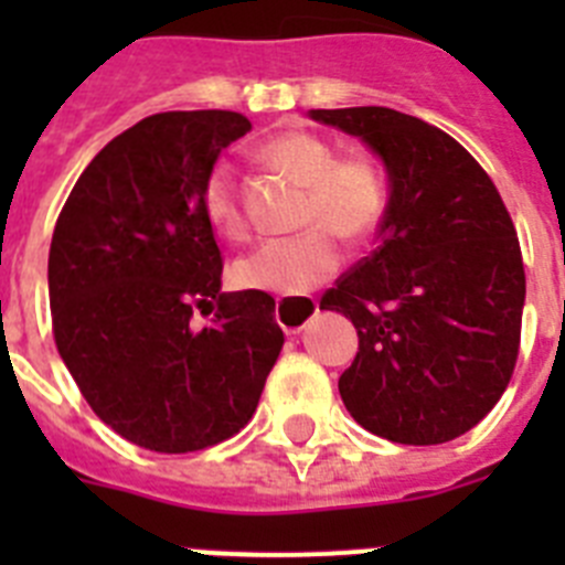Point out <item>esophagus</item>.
Returning <instances> with one entry per match:
<instances>
[{"label":"esophagus","instance_id":"esophagus-1","mask_svg":"<svg viewBox=\"0 0 565 565\" xmlns=\"http://www.w3.org/2000/svg\"><path fill=\"white\" fill-rule=\"evenodd\" d=\"M319 311L317 299L313 297H279L274 306V317L277 326L286 333H299Z\"/></svg>","mask_w":565,"mask_h":565}]
</instances>
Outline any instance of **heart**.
Returning <instances> with one entry per match:
<instances>
[{"label": "heart", "instance_id": "heart-1", "mask_svg": "<svg viewBox=\"0 0 565 565\" xmlns=\"http://www.w3.org/2000/svg\"><path fill=\"white\" fill-rule=\"evenodd\" d=\"M259 154L274 169L308 189L306 226L297 237H274L234 259L232 277L239 288L294 297L322 286L342 263L339 243L331 232L348 239H362L376 232L387 209L384 172L367 158H342L331 141L306 129H286L268 138ZM203 212L209 223L226 237L246 234V217L239 212L234 174L226 163L209 172L203 186Z\"/></svg>", "mask_w": 565, "mask_h": 565}]
</instances>
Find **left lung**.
<instances>
[{
  "mask_svg": "<svg viewBox=\"0 0 565 565\" xmlns=\"http://www.w3.org/2000/svg\"><path fill=\"white\" fill-rule=\"evenodd\" d=\"M382 161L379 246L322 311L351 317L344 407L373 436L444 444L472 430L507 391L521 342V243L495 183L456 138L387 107L311 109Z\"/></svg>",
  "mask_w": 565,
  "mask_h": 565,
  "instance_id": "left-lung-1",
  "label": "left lung"
}]
</instances>
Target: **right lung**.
Returning <instances> with one entry per match:
<instances>
[{
  "mask_svg": "<svg viewBox=\"0 0 565 565\" xmlns=\"http://www.w3.org/2000/svg\"><path fill=\"white\" fill-rule=\"evenodd\" d=\"M252 129L228 109L149 115L89 161L47 259L58 356L118 436L154 452L226 441L254 416L282 331L263 291H221L203 186ZM213 319L201 329L191 308Z\"/></svg>",
  "mask_w": 565,
  "mask_h": 565,
  "instance_id": "1",
  "label": "right lung"
}]
</instances>
